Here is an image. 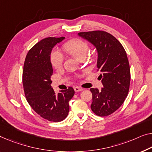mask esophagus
Masks as SVG:
<instances>
[{
  "label": "esophagus",
  "instance_id": "esophagus-1",
  "mask_svg": "<svg viewBox=\"0 0 152 152\" xmlns=\"http://www.w3.org/2000/svg\"><path fill=\"white\" fill-rule=\"evenodd\" d=\"M74 91H75L76 92H78V91H80L83 90V89H82V88L78 87H74Z\"/></svg>",
  "mask_w": 152,
  "mask_h": 152
}]
</instances>
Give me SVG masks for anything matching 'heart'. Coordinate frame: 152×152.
<instances>
[{
    "instance_id": "1",
    "label": "heart",
    "mask_w": 152,
    "mask_h": 152,
    "mask_svg": "<svg viewBox=\"0 0 152 152\" xmlns=\"http://www.w3.org/2000/svg\"><path fill=\"white\" fill-rule=\"evenodd\" d=\"M63 49L69 55L76 59L80 61L85 58L89 52V45L85 41L80 39H72L63 44ZM64 61L63 56L58 51H54L51 53L50 62L54 69L61 68Z\"/></svg>"
}]
</instances>
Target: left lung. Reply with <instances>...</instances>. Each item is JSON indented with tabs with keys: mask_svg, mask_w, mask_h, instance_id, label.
Listing matches in <instances>:
<instances>
[{
	"mask_svg": "<svg viewBox=\"0 0 152 152\" xmlns=\"http://www.w3.org/2000/svg\"><path fill=\"white\" fill-rule=\"evenodd\" d=\"M89 41L98 52L97 67L103 87L91 88V108L98 116L110 115L123 104L128 96L130 83V69L125 49L111 34L103 31L78 33Z\"/></svg>",
	"mask_w": 152,
	"mask_h": 152,
	"instance_id": "1",
	"label": "left lung"
}]
</instances>
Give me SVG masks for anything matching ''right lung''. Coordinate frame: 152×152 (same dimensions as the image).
<instances>
[{"label": "right lung", "instance_id": "add662e5", "mask_svg": "<svg viewBox=\"0 0 152 152\" xmlns=\"http://www.w3.org/2000/svg\"><path fill=\"white\" fill-rule=\"evenodd\" d=\"M64 39V37H51L37 42L27 53L22 74L24 94L29 105L42 118L53 122L66 118L69 102L74 95L72 87L56 94L50 85L53 73L52 50Z\"/></svg>", "mask_w": 152, "mask_h": 152}]
</instances>
